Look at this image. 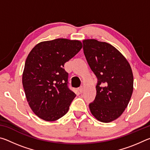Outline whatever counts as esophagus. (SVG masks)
Returning <instances> with one entry per match:
<instances>
[{"label":"esophagus","instance_id":"esophagus-1","mask_svg":"<svg viewBox=\"0 0 150 150\" xmlns=\"http://www.w3.org/2000/svg\"><path fill=\"white\" fill-rule=\"evenodd\" d=\"M79 89V92L81 93H83V86H81V87L78 88Z\"/></svg>","mask_w":150,"mask_h":150}]
</instances>
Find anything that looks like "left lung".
I'll list each match as a JSON object with an SVG mask.
<instances>
[{
    "mask_svg": "<svg viewBox=\"0 0 150 150\" xmlns=\"http://www.w3.org/2000/svg\"><path fill=\"white\" fill-rule=\"evenodd\" d=\"M83 45L88 64L98 80L90 110L98 120L110 122L123 113L132 95L131 67L122 54L108 43L85 40Z\"/></svg>",
    "mask_w": 150,
    "mask_h": 150,
    "instance_id": "left-lung-1",
    "label": "left lung"
}]
</instances>
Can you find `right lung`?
<instances>
[{
    "mask_svg": "<svg viewBox=\"0 0 150 150\" xmlns=\"http://www.w3.org/2000/svg\"><path fill=\"white\" fill-rule=\"evenodd\" d=\"M82 48L77 40L59 38L40 43L27 57L22 84L30 108L39 118L54 121L64 116L76 96L68 86L64 64Z\"/></svg>",
    "mask_w": 150,
    "mask_h": 150,
    "instance_id": "1",
    "label": "right lung"
}]
</instances>
